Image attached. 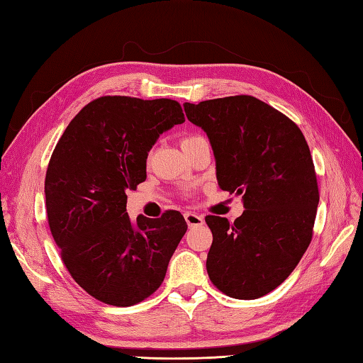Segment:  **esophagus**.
Returning <instances> with one entry per match:
<instances>
[{
    "label": "esophagus",
    "mask_w": 363,
    "mask_h": 363,
    "mask_svg": "<svg viewBox=\"0 0 363 363\" xmlns=\"http://www.w3.org/2000/svg\"><path fill=\"white\" fill-rule=\"evenodd\" d=\"M184 218H186L189 228H195V226H199L204 223V218L201 217V215L194 213V212H186L184 213Z\"/></svg>",
    "instance_id": "1"
}]
</instances>
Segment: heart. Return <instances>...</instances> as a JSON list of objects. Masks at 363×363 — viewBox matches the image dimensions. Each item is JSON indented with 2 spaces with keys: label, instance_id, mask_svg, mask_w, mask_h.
Wrapping results in <instances>:
<instances>
[{
  "label": "heart",
  "instance_id": "b5f03b06",
  "mask_svg": "<svg viewBox=\"0 0 363 363\" xmlns=\"http://www.w3.org/2000/svg\"><path fill=\"white\" fill-rule=\"evenodd\" d=\"M196 137H199V135H190V137H186V138H184V140H182V143H184V142H189V140H191V138H196Z\"/></svg>",
  "mask_w": 363,
  "mask_h": 363
}]
</instances>
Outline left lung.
Returning <instances> with one entry per match:
<instances>
[{
	"instance_id": "1",
	"label": "left lung",
	"mask_w": 363,
	"mask_h": 363,
	"mask_svg": "<svg viewBox=\"0 0 363 363\" xmlns=\"http://www.w3.org/2000/svg\"><path fill=\"white\" fill-rule=\"evenodd\" d=\"M209 137L221 190L242 195L243 215H207L212 284L237 299H256L281 285L312 240L320 201L309 145L301 129L260 99L237 95L184 104Z\"/></svg>"
}]
</instances>
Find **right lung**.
I'll list each match as a JSON object with an SVG mask.
<instances>
[{
  "instance_id": "1",
  "label": "right lung",
  "mask_w": 363,
  "mask_h": 363,
  "mask_svg": "<svg viewBox=\"0 0 363 363\" xmlns=\"http://www.w3.org/2000/svg\"><path fill=\"white\" fill-rule=\"evenodd\" d=\"M184 121L173 99L101 96L82 107L52 151L45 177L51 234L73 279L106 304L152 295L186 234L177 211L135 221L126 212L152 145Z\"/></svg>"
}]
</instances>
